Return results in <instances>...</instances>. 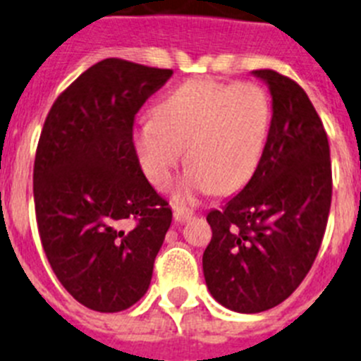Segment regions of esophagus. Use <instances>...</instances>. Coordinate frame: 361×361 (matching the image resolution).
Returning <instances> with one entry per match:
<instances>
[{
    "label": "esophagus",
    "mask_w": 361,
    "mask_h": 361,
    "mask_svg": "<svg viewBox=\"0 0 361 361\" xmlns=\"http://www.w3.org/2000/svg\"><path fill=\"white\" fill-rule=\"evenodd\" d=\"M192 218V212L190 211H183V209H176L174 211V221L176 224H185V221H189Z\"/></svg>",
    "instance_id": "1"
}]
</instances>
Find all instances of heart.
Listing matches in <instances>:
<instances>
[{
    "label": "heart",
    "instance_id": "1",
    "mask_svg": "<svg viewBox=\"0 0 361 361\" xmlns=\"http://www.w3.org/2000/svg\"><path fill=\"white\" fill-rule=\"evenodd\" d=\"M271 118V98L255 81L189 80L156 105L154 116L137 121L134 154L150 183L165 189L187 147L178 203L212 189L236 192L258 169Z\"/></svg>",
    "mask_w": 361,
    "mask_h": 361
}]
</instances>
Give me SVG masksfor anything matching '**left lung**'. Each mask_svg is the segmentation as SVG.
Here are the masks:
<instances>
[{
  "label": "left lung",
  "instance_id": "obj_1",
  "mask_svg": "<svg viewBox=\"0 0 361 361\" xmlns=\"http://www.w3.org/2000/svg\"><path fill=\"white\" fill-rule=\"evenodd\" d=\"M267 143L249 183L207 214L212 228L203 274L216 302L236 312L280 305L318 256L332 198L327 133L305 90L271 68Z\"/></svg>",
  "mask_w": 361,
  "mask_h": 361
}]
</instances>
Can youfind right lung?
<instances>
[{
	"label": "right lung",
	"mask_w": 361,
	"mask_h": 361,
	"mask_svg": "<svg viewBox=\"0 0 361 361\" xmlns=\"http://www.w3.org/2000/svg\"><path fill=\"white\" fill-rule=\"evenodd\" d=\"M171 68L106 58L59 94L34 159L37 233L81 305L120 312L147 293L172 211L143 174L134 118Z\"/></svg>",
	"instance_id": "obj_1"
}]
</instances>
